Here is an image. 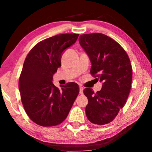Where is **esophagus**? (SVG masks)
<instances>
[{"label":"esophagus","mask_w":152,"mask_h":152,"mask_svg":"<svg viewBox=\"0 0 152 152\" xmlns=\"http://www.w3.org/2000/svg\"><path fill=\"white\" fill-rule=\"evenodd\" d=\"M83 91H84V88L82 86H80V94L83 95Z\"/></svg>","instance_id":"esophagus-1"}]
</instances>
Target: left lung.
Segmentation results:
<instances>
[{"mask_svg":"<svg viewBox=\"0 0 152 152\" xmlns=\"http://www.w3.org/2000/svg\"><path fill=\"white\" fill-rule=\"evenodd\" d=\"M79 41L90 59L91 74L102 82L96 93L92 88L84 90L88 100L86 115L93 124H108L123 108L129 94L132 81L129 58L119 43L101 33L82 34Z\"/></svg>","mask_w":152,"mask_h":152,"instance_id":"8db88e82","label":"left lung"}]
</instances>
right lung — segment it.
I'll return each mask as SVG.
<instances>
[{
    "label": "right lung",
    "instance_id": "obj_1",
    "mask_svg": "<svg viewBox=\"0 0 152 152\" xmlns=\"http://www.w3.org/2000/svg\"><path fill=\"white\" fill-rule=\"evenodd\" d=\"M78 37V34H61L50 37L34 45L27 55L18 87L25 111L39 125L61 124L77 97V84L70 82L59 89L53 80L61 66L62 54L76 42Z\"/></svg>",
    "mask_w": 152,
    "mask_h": 152
}]
</instances>
